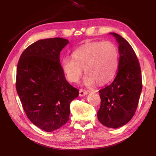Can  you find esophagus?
<instances>
[{
    "instance_id": "obj_1",
    "label": "esophagus",
    "mask_w": 156,
    "mask_h": 156,
    "mask_svg": "<svg viewBox=\"0 0 156 156\" xmlns=\"http://www.w3.org/2000/svg\"><path fill=\"white\" fill-rule=\"evenodd\" d=\"M87 94H88V91L85 90V89H80V91H79V96H84Z\"/></svg>"
}]
</instances>
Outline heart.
Segmentation results:
<instances>
[{
    "label": "heart",
    "instance_id": "1",
    "mask_svg": "<svg viewBox=\"0 0 156 156\" xmlns=\"http://www.w3.org/2000/svg\"><path fill=\"white\" fill-rule=\"evenodd\" d=\"M66 77L70 82H77L83 72L86 73L84 83L102 84L114 77L119 65L117 47L110 41L92 42L78 47L72 57L65 56L60 61Z\"/></svg>",
    "mask_w": 156,
    "mask_h": 156
}]
</instances>
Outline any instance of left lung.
Returning <instances> with one entry per match:
<instances>
[{
	"instance_id": "left-lung-1",
	"label": "left lung",
	"mask_w": 156,
	"mask_h": 156,
	"mask_svg": "<svg viewBox=\"0 0 156 156\" xmlns=\"http://www.w3.org/2000/svg\"><path fill=\"white\" fill-rule=\"evenodd\" d=\"M119 44L118 71L113 83L100 89L98 119L102 125L116 129L129 122L138 107L142 91L141 69L134 50L127 41L110 33Z\"/></svg>"
}]
</instances>
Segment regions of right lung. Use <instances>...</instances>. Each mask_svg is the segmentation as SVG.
I'll return each instance as SVG.
<instances>
[{"label":"right lung","mask_w":156,"mask_h":156,"mask_svg":"<svg viewBox=\"0 0 156 156\" xmlns=\"http://www.w3.org/2000/svg\"><path fill=\"white\" fill-rule=\"evenodd\" d=\"M69 43L62 38L39 40L18 60L16 87L23 109L34 125L51 132L67 123L71 102L79 91L66 80L60 54Z\"/></svg>","instance_id":"add662e5"}]
</instances>
